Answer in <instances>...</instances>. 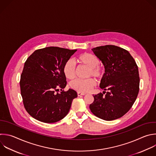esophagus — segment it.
Segmentation results:
<instances>
[{"mask_svg":"<svg viewBox=\"0 0 156 156\" xmlns=\"http://www.w3.org/2000/svg\"><path fill=\"white\" fill-rule=\"evenodd\" d=\"M77 94H78V96H81V95H84L85 93H83V92H78Z\"/></svg>","mask_w":156,"mask_h":156,"instance_id":"34e87169","label":"esophagus"}]
</instances>
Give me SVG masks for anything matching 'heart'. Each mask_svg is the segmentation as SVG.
I'll return each mask as SVG.
<instances>
[{
	"mask_svg": "<svg viewBox=\"0 0 156 156\" xmlns=\"http://www.w3.org/2000/svg\"><path fill=\"white\" fill-rule=\"evenodd\" d=\"M76 62L81 66H85L89 68V75L94 76L97 78H101L105 73V69L99 64L98 58L94 55L84 53L80 54L75 58ZM63 72L65 76L69 80H72L75 76V64L71 60L67 61L63 66ZM96 84V81L94 78L85 80L76 79L70 83V87L81 92H89Z\"/></svg>",
	"mask_w": 156,
	"mask_h": 156,
	"instance_id": "obj_1",
	"label": "heart"
}]
</instances>
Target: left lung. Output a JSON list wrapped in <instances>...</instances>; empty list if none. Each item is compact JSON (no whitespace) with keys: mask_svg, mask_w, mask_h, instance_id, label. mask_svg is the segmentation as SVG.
<instances>
[{"mask_svg":"<svg viewBox=\"0 0 156 156\" xmlns=\"http://www.w3.org/2000/svg\"><path fill=\"white\" fill-rule=\"evenodd\" d=\"M92 50L105 67L100 84L105 91L93 95L94 100L89 108L103 120L118 119L129 111L138 94V66L128 51L117 46H101ZM105 90H108L107 93Z\"/></svg>","mask_w":156,"mask_h":156,"instance_id":"left-lung-1","label":"left lung"}]
</instances>
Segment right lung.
<instances>
[{"label":"right lung","instance_id":"obj_1","mask_svg":"<svg viewBox=\"0 0 156 156\" xmlns=\"http://www.w3.org/2000/svg\"><path fill=\"white\" fill-rule=\"evenodd\" d=\"M50 46L35 50L24 63L20 79L21 94L27 112L35 119L53 123L69 113L75 90H62L67 85L65 62L76 51ZM62 91L58 93L59 88Z\"/></svg>","mask_w":156,"mask_h":156}]
</instances>
